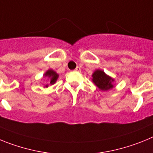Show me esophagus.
<instances>
[{"mask_svg": "<svg viewBox=\"0 0 153 153\" xmlns=\"http://www.w3.org/2000/svg\"><path fill=\"white\" fill-rule=\"evenodd\" d=\"M75 71H76V72H79V71H81V69L79 68V67H77L75 69Z\"/></svg>", "mask_w": 153, "mask_h": 153, "instance_id": "obj_1", "label": "esophagus"}]
</instances>
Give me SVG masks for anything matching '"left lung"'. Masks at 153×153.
Masks as SVG:
<instances>
[{
  "instance_id": "obj_1",
  "label": "left lung",
  "mask_w": 153,
  "mask_h": 153,
  "mask_svg": "<svg viewBox=\"0 0 153 153\" xmlns=\"http://www.w3.org/2000/svg\"><path fill=\"white\" fill-rule=\"evenodd\" d=\"M92 76V80L100 90L105 91L110 90L113 87V83L114 82V79L106 75L102 70H97L94 71Z\"/></svg>"
}]
</instances>
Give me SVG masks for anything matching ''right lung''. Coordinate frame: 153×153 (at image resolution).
<instances>
[{
	"label": "right lung",
	"mask_w": 153,
	"mask_h": 153,
	"mask_svg": "<svg viewBox=\"0 0 153 153\" xmlns=\"http://www.w3.org/2000/svg\"><path fill=\"white\" fill-rule=\"evenodd\" d=\"M44 76L47 78H48L49 79V84L53 85L56 83V81L57 80L58 77H59V75L55 72L54 70H48L47 72L44 74ZM46 87L48 86V84L46 85Z\"/></svg>",
	"instance_id": "1"
}]
</instances>
